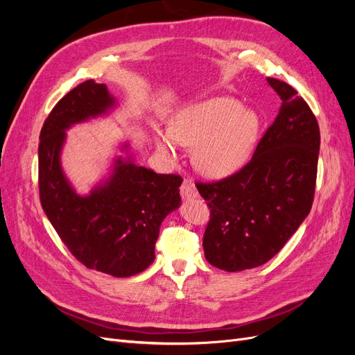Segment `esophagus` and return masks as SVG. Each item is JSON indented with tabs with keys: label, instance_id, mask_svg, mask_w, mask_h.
<instances>
[{
	"label": "esophagus",
	"instance_id": "esophagus-1",
	"mask_svg": "<svg viewBox=\"0 0 355 355\" xmlns=\"http://www.w3.org/2000/svg\"><path fill=\"white\" fill-rule=\"evenodd\" d=\"M197 194H198V191H197V188L194 185V182H192L191 179H185L184 182H182V185H180V196H182V198H184V200L194 198V197H197Z\"/></svg>",
	"mask_w": 355,
	"mask_h": 355
}]
</instances>
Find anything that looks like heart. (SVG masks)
<instances>
[{
    "instance_id": "b5f03b06",
    "label": "heart",
    "mask_w": 355,
    "mask_h": 355,
    "mask_svg": "<svg viewBox=\"0 0 355 355\" xmlns=\"http://www.w3.org/2000/svg\"><path fill=\"white\" fill-rule=\"evenodd\" d=\"M259 118L230 98H216L182 111L170 130L155 132L159 153L173 155L179 145L194 146V163L209 176L240 167L253 149Z\"/></svg>"
}]
</instances>
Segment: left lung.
<instances>
[{
    "label": "left lung",
    "mask_w": 355,
    "mask_h": 355,
    "mask_svg": "<svg viewBox=\"0 0 355 355\" xmlns=\"http://www.w3.org/2000/svg\"><path fill=\"white\" fill-rule=\"evenodd\" d=\"M282 108L235 173L196 182L210 219L202 247L213 266L237 272L261 266L280 252L314 201L320 127L302 96L284 81L268 78Z\"/></svg>",
    "instance_id": "8db88e82"
}]
</instances>
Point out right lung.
Masks as SVG:
<instances>
[{
    "instance_id": "1",
    "label": "right lung",
    "mask_w": 355,
    "mask_h": 355,
    "mask_svg": "<svg viewBox=\"0 0 355 355\" xmlns=\"http://www.w3.org/2000/svg\"><path fill=\"white\" fill-rule=\"evenodd\" d=\"M112 105L106 85L93 80L56 103L40 133L38 188L42 210L75 259L89 270L130 277L154 262L159 225L180 202L182 178L120 158L105 185L87 197L75 194L59 161L65 130Z\"/></svg>"
}]
</instances>
